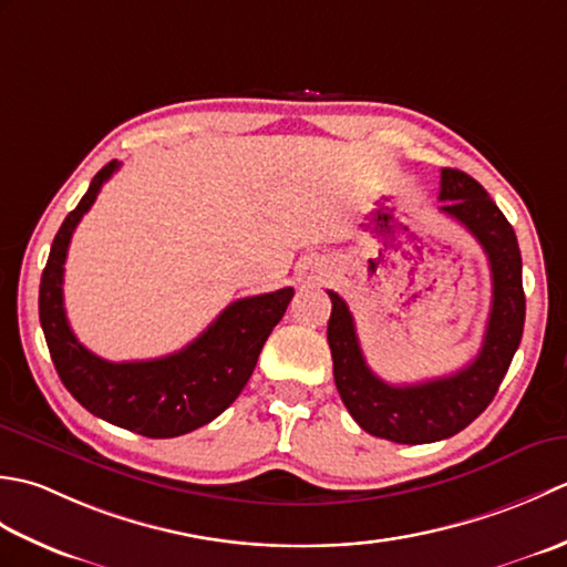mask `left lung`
<instances>
[{"instance_id":"left-lung-1","label":"left lung","mask_w":567,"mask_h":567,"mask_svg":"<svg viewBox=\"0 0 567 567\" xmlns=\"http://www.w3.org/2000/svg\"><path fill=\"white\" fill-rule=\"evenodd\" d=\"M441 213L475 237L492 271V308L475 360L450 377L419 384H386L367 367L354 318L344 300L328 291L332 313L328 344L340 399L360 429L391 443L421 445L460 433L489 406L524 334L526 296L522 251L514 227L480 183L457 168L441 171Z\"/></svg>"}]
</instances>
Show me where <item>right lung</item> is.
Segmentation results:
<instances>
[{"label": "right lung", "instance_id": "right-lung-1", "mask_svg": "<svg viewBox=\"0 0 567 567\" xmlns=\"http://www.w3.org/2000/svg\"><path fill=\"white\" fill-rule=\"evenodd\" d=\"M117 161L97 171L83 200L63 219L41 274L39 318L55 372L92 415L146 437H176L217 419L257 367L264 342L286 313L293 288L239 298L188 348L158 360L107 362L78 342L65 318L63 267L68 245Z\"/></svg>", "mask_w": 567, "mask_h": 567}]
</instances>
